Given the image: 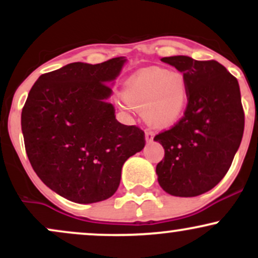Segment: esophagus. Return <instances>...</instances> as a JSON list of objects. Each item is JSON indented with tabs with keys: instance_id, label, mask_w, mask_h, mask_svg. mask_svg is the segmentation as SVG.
I'll return each instance as SVG.
<instances>
[{
	"instance_id": "obj_1",
	"label": "esophagus",
	"mask_w": 258,
	"mask_h": 258,
	"mask_svg": "<svg viewBox=\"0 0 258 258\" xmlns=\"http://www.w3.org/2000/svg\"><path fill=\"white\" fill-rule=\"evenodd\" d=\"M154 139V132L152 131H146V142L147 143H150Z\"/></svg>"
}]
</instances>
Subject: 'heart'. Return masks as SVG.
Listing matches in <instances>:
<instances>
[{"label":"heart","instance_id":"heart-1","mask_svg":"<svg viewBox=\"0 0 258 258\" xmlns=\"http://www.w3.org/2000/svg\"><path fill=\"white\" fill-rule=\"evenodd\" d=\"M126 105L142 111L149 126L165 130L182 119L189 104L184 75L161 68H147L127 79L121 91Z\"/></svg>","mask_w":258,"mask_h":258}]
</instances>
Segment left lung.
Masks as SVG:
<instances>
[{
  "instance_id": "8db88e82",
  "label": "left lung",
  "mask_w": 258,
  "mask_h": 258,
  "mask_svg": "<svg viewBox=\"0 0 258 258\" xmlns=\"http://www.w3.org/2000/svg\"><path fill=\"white\" fill-rule=\"evenodd\" d=\"M161 61L184 75L189 104L172 128L154 138L165 149L156 165L158 182L173 197H198L226 176L241 143L245 116L240 88L216 60L173 55Z\"/></svg>"
}]
</instances>
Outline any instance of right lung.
<instances>
[{
  "label": "right lung",
  "mask_w": 258,
  "mask_h": 258,
  "mask_svg": "<svg viewBox=\"0 0 258 258\" xmlns=\"http://www.w3.org/2000/svg\"><path fill=\"white\" fill-rule=\"evenodd\" d=\"M127 59L72 63L41 75L22 111L32 168L53 191L78 204L114 195L121 168L146 146L144 132L115 119L108 102Z\"/></svg>",
  "instance_id": "1"
}]
</instances>
